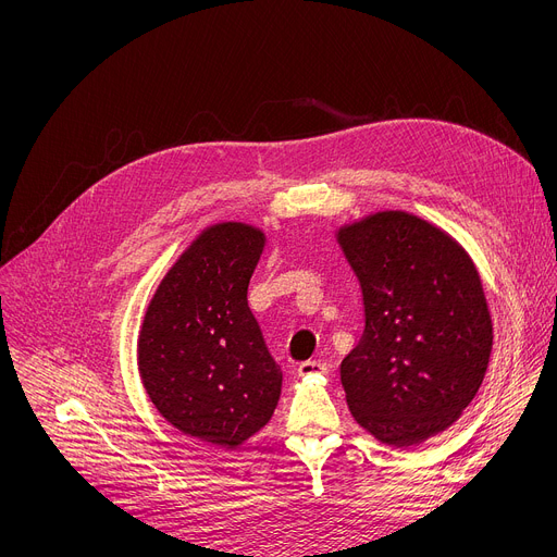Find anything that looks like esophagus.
<instances>
[{"instance_id":"obj_1","label":"esophagus","mask_w":557,"mask_h":557,"mask_svg":"<svg viewBox=\"0 0 557 557\" xmlns=\"http://www.w3.org/2000/svg\"><path fill=\"white\" fill-rule=\"evenodd\" d=\"M329 367L324 362H318V360H309V362H301L297 367V375L299 377H309V375H315V373H326Z\"/></svg>"}]
</instances>
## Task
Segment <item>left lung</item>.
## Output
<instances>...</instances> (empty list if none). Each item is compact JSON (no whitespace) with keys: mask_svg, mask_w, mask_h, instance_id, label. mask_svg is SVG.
<instances>
[{"mask_svg":"<svg viewBox=\"0 0 557 557\" xmlns=\"http://www.w3.org/2000/svg\"><path fill=\"white\" fill-rule=\"evenodd\" d=\"M362 288L364 333L339 367L356 422L409 448L460 420L482 386L493 322L467 248L407 211L335 228Z\"/></svg>","mask_w":557,"mask_h":557,"instance_id":"1","label":"left lung"}]
</instances>
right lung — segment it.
I'll list each match as a JSON object with an SVG mask.
<instances>
[{
  "label": "right lung",
  "instance_id": "1",
  "mask_svg": "<svg viewBox=\"0 0 557 557\" xmlns=\"http://www.w3.org/2000/svg\"><path fill=\"white\" fill-rule=\"evenodd\" d=\"M267 233L246 222L199 231L150 297L137 371L158 413L184 435L235 448L273 418L282 371L248 309Z\"/></svg>",
  "mask_w": 557,
  "mask_h": 557
}]
</instances>
